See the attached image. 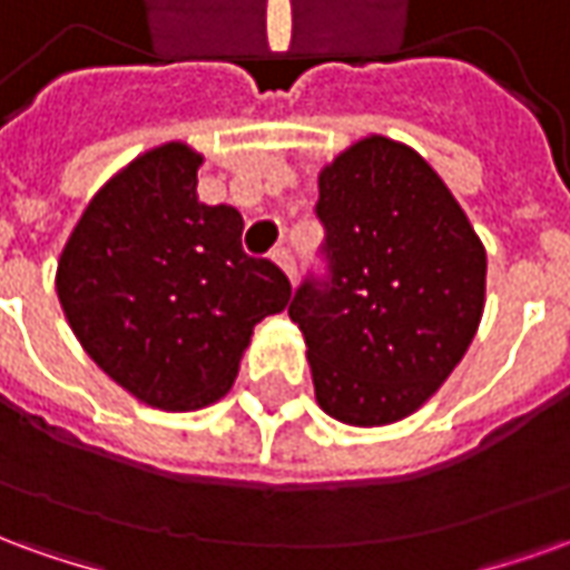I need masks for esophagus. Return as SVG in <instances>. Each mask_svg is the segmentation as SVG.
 Instances as JSON below:
<instances>
[{"mask_svg": "<svg viewBox=\"0 0 570 570\" xmlns=\"http://www.w3.org/2000/svg\"><path fill=\"white\" fill-rule=\"evenodd\" d=\"M272 259L277 262L281 268H284L289 281H296V259H293V253H289V247H286V244H277V247L272 249Z\"/></svg>", "mask_w": 570, "mask_h": 570, "instance_id": "1", "label": "esophagus"}]
</instances>
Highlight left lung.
Here are the masks:
<instances>
[{
	"mask_svg": "<svg viewBox=\"0 0 570 570\" xmlns=\"http://www.w3.org/2000/svg\"><path fill=\"white\" fill-rule=\"evenodd\" d=\"M323 272L289 302L326 415L379 428L452 375L485 302V249L419 151L366 137L321 174Z\"/></svg>",
	"mask_w": 570,
	"mask_h": 570,
	"instance_id": "obj_1",
	"label": "left lung"
}]
</instances>
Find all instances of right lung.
Instances as JSON below:
<instances>
[{"label":"right lung","mask_w":570,"mask_h":570,"mask_svg":"<svg viewBox=\"0 0 570 570\" xmlns=\"http://www.w3.org/2000/svg\"><path fill=\"white\" fill-rule=\"evenodd\" d=\"M200 155L167 142L130 161L81 213L57 296L100 370L142 403L200 409L232 387L253 326L289 281L244 253V219L198 200Z\"/></svg>","instance_id":"obj_1"}]
</instances>
